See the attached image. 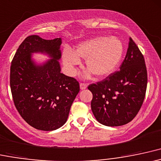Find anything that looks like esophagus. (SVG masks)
I'll return each mask as SVG.
<instances>
[{
    "instance_id": "esophagus-1",
    "label": "esophagus",
    "mask_w": 161,
    "mask_h": 161,
    "mask_svg": "<svg viewBox=\"0 0 161 161\" xmlns=\"http://www.w3.org/2000/svg\"><path fill=\"white\" fill-rule=\"evenodd\" d=\"M80 87L81 90H84L87 87V84H84V83H80Z\"/></svg>"
}]
</instances>
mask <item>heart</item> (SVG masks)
<instances>
[{"instance_id":"obj_1","label":"heart","mask_w":161,"mask_h":161,"mask_svg":"<svg viewBox=\"0 0 161 161\" xmlns=\"http://www.w3.org/2000/svg\"><path fill=\"white\" fill-rule=\"evenodd\" d=\"M122 53L123 46L118 38L97 36L80 42L75 52L64 48L62 61L67 73L75 76L77 75V67L80 64V58H86V67L96 77H103L114 71Z\"/></svg>"}]
</instances>
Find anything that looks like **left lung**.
<instances>
[{
    "label": "left lung",
    "mask_w": 161,
    "mask_h": 161,
    "mask_svg": "<svg viewBox=\"0 0 161 161\" xmlns=\"http://www.w3.org/2000/svg\"><path fill=\"white\" fill-rule=\"evenodd\" d=\"M147 74L142 53L131 38L120 70L104 80L91 84V109L96 119L106 126H120L131 122L143 104Z\"/></svg>",
    "instance_id": "left-lung-1"
}]
</instances>
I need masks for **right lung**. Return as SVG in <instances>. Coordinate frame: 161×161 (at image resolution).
<instances>
[{
    "mask_svg": "<svg viewBox=\"0 0 161 161\" xmlns=\"http://www.w3.org/2000/svg\"><path fill=\"white\" fill-rule=\"evenodd\" d=\"M61 38L46 40L30 36L19 46L10 66V90L18 113L42 131H53L65 123L80 91L78 81L61 73ZM34 52L48 53L52 59L38 66L31 60Z\"/></svg>",
    "mask_w": 161,
    "mask_h": 161,
    "instance_id": "1",
    "label": "right lung"
}]
</instances>
